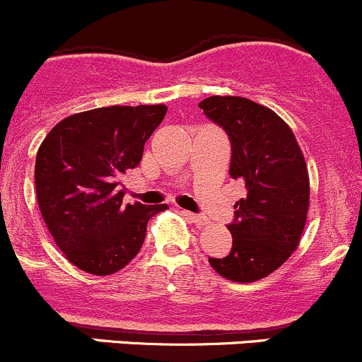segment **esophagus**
<instances>
[{
	"mask_svg": "<svg viewBox=\"0 0 362 362\" xmlns=\"http://www.w3.org/2000/svg\"><path fill=\"white\" fill-rule=\"evenodd\" d=\"M182 214H185L186 218H189V220H192L195 225H206L207 223V218L202 216V214L189 213V211H182Z\"/></svg>",
	"mask_w": 362,
	"mask_h": 362,
	"instance_id": "esophagus-1",
	"label": "esophagus"
}]
</instances>
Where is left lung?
Masks as SVG:
<instances>
[{"mask_svg":"<svg viewBox=\"0 0 362 362\" xmlns=\"http://www.w3.org/2000/svg\"><path fill=\"white\" fill-rule=\"evenodd\" d=\"M199 107L227 134L228 174L246 189L227 225L230 252L209 257V264L227 280L257 281L276 271L299 245L310 204L304 156L288 124L267 107L241 96H209Z\"/></svg>","mask_w":362,"mask_h":362,"instance_id":"left-lung-1","label":"left lung"}]
</instances>
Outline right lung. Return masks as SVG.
Returning a JSON list of instances; mask_svg holds the SVG:
<instances>
[{"instance_id":"add662e5","label":"right lung","mask_w":362,"mask_h":362,"mask_svg":"<svg viewBox=\"0 0 362 362\" xmlns=\"http://www.w3.org/2000/svg\"><path fill=\"white\" fill-rule=\"evenodd\" d=\"M165 105L102 107L59 121L35 163L40 213L74 266L105 276L142 248L148 221L165 204H123L119 177L139 167Z\"/></svg>"}]
</instances>
